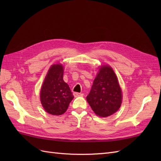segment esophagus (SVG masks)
I'll list each match as a JSON object with an SVG mask.
<instances>
[{"instance_id": "obj_1", "label": "esophagus", "mask_w": 161, "mask_h": 161, "mask_svg": "<svg viewBox=\"0 0 161 161\" xmlns=\"http://www.w3.org/2000/svg\"><path fill=\"white\" fill-rule=\"evenodd\" d=\"M73 95H74V96L75 97H82L83 96V94L82 93H79V92H75L74 93H73Z\"/></svg>"}]
</instances>
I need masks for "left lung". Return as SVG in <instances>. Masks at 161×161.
Masks as SVG:
<instances>
[{
	"label": "left lung",
	"instance_id": "left-lung-1",
	"mask_svg": "<svg viewBox=\"0 0 161 161\" xmlns=\"http://www.w3.org/2000/svg\"><path fill=\"white\" fill-rule=\"evenodd\" d=\"M122 98V91L114 70L109 65L101 64L86 97L92 110L100 118H107L119 110Z\"/></svg>",
	"mask_w": 161,
	"mask_h": 161
}]
</instances>
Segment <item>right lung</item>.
<instances>
[{
  "instance_id": "right-lung-1",
  "label": "right lung",
  "mask_w": 161,
  "mask_h": 161,
  "mask_svg": "<svg viewBox=\"0 0 161 161\" xmlns=\"http://www.w3.org/2000/svg\"><path fill=\"white\" fill-rule=\"evenodd\" d=\"M64 66L53 64L48 70L42 83L40 97L43 108L49 114H64L74 98L70 87L63 80Z\"/></svg>"
}]
</instances>
